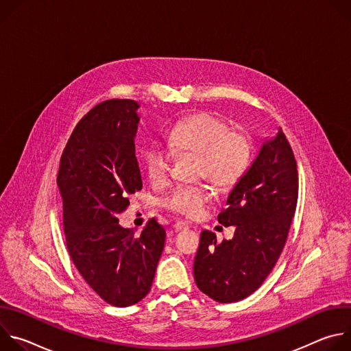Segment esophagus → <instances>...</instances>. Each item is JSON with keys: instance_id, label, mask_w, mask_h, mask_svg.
I'll return each instance as SVG.
<instances>
[{"instance_id": "1", "label": "esophagus", "mask_w": 351, "mask_h": 351, "mask_svg": "<svg viewBox=\"0 0 351 351\" xmlns=\"http://www.w3.org/2000/svg\"><path fill=\"white\" fill-rule=\"evenodd\" d=\"M189 228V225L187 223H184V222H182V221H179V222H176L175 225H173V229H175V232H179V230H184V229H187Z\"/></svg>"}]
</instances>
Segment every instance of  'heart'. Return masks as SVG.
I'll list each match as a JSON object with an SVG mask.
<instances>
[{"instance_id":"obj_1","label":"heart","mask_w":351,"mask_h":351,"mask_svg":"<svg viewBox=\"0 0 351 351\" xmlns=\"http://www.w3.org/2000/svg\"><path fill=\"white\" fill-rule=\"evenodd\" d=\"M175 153L197 156L195 176L207 179L218 189L233 187L247 172L252 161V143L245 133L230 130L228 123L211 114H197L179 122L168 133ZM172 165V152L153 144L145 152L148 178L156 184L167 182ZM211 191L204 184L178 186L164 199L169 211L194 218L199 215Z\"/></svg>"}]
</instances>
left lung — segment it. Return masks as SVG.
I'll list each match as a JSON object with an SVG mask.
<instances>
[{
	"instance_id": "obj_1",
	"label": "left lung",
	"mask_w": 351,
	"mask_h": 351,
	"mask_svg": "<svg viewBox=\"0 0 351 351\" xmlns=\"http://www.w3.org/2000/svg\"><path fill=\"white\" fill-rule=\"evenodd\" d=\"M298 195L297 165L279 129L230 190L218 215L234 226L232 240L217 243L204 230L194 258L197 287L218 303H234L256 291L275 267L287 239Z\"/></svg>"
}]
</instances>
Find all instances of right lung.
I'll return each mask as SVG.
<instances>
[{
  "instance_id": "right-lung-1",
  "label": "right lung",
  "mask_w": 351,
  "mask_h": 351,
  "mask_svg": "<svg viewBox=\"0 0 351 351\" xmlns=\"http://www.w3.org/2000/svg\"><path fill=\"white\" fill-rule=\"evenodd\" d=\"M138 108L134 99L95 106L68 140L57 178L69 256L90 287L115 307L147 295L165 244V229L154 218L137 236L118 219L129 195L143 187L134 147Z\"/></svg>"
}]
</instances>
